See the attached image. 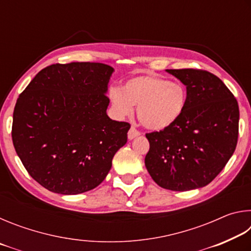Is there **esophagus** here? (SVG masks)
I'll use <instances>...</instances> for the list:
<instances>
[{
	"instance_id": "obj_1",
	"label": "esophagus",
	"mask_w": 251,
	"mask_h": 251,
	"mask_svg": "<svg viewBox=\"0 0 251 251\" xmlns=\"http://www.w3.org/2000/svg\"><path fill=\"white\" fill-rule=\"evenodd\" d=\"M141 135V133L135 128V127H130V129L128 130V139H134L135 137Z\"/></svg>"
}]
</instances>
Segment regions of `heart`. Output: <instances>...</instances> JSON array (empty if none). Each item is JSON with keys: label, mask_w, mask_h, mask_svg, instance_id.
Returning a JSON list of instances; mask_svg holds the SVG:
<instances>
[{"label": "heart", "mask_w": 251, "mask_h": 251, "mask_svg": "<svg viewBox=\"0 0 251 251\" xmlns=\"http://www.w3.org/2000/svg\"><path fill=\"white\" fill-rule=\"evenodd\" d=\"M187 90L181 83L171 82L156 74L130 78L123 90H109V100L118 117L130 116L137 106L142 125L151 130H164L180 120L187 105Z\"/></svg>", "instance_id": "obj_1"}]
</instances>
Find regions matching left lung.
Segmentation results:
<instances>
[{
	"instance_id": "1",
	"label": "left lung",
	"mask_w": 251,
	"mask_h": 251,
	"mask_svg": "<svg viewBox=\"0 0 251 251\" xmlns=\"http://www.w3.org/2000/svg\"><path fill=\"white\" fill-rule=\"evenodd\" d=\"M187 88L185 112L175 125L146 134L145 166L157 185L174 192L201 188L223 171L236 150L239 107L210 72L167 70Z\"/></svg>"
}]
</instances>
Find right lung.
<instances>
[{"label":"right lung","mask_w":251,"mask_h":251,"mask_svg":"<svg viewBox=\"0 0 251 251\" xmlns=\"http://www.w3.org/2000/svg\"><path fill=\"white\" fill-rule=\"evenodd\" d=\"M114 69L103 63L52 64L16 100L12 141L25 169L44 188L63 195L94 189L107 176L130 124L106 109Z\"/></svg>","instance_id":"1"}]
</instances>
